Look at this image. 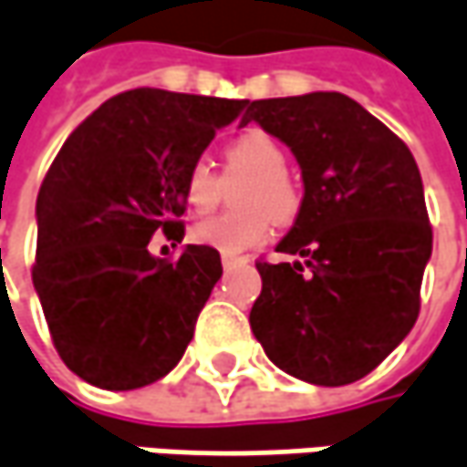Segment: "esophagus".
<instances>
[{"label": "esophagus", "instance_id": "34e87169", "mask_svg": "<svg viewBox=\"0 0 467 467\" xmlns=\"http://www.w3.org/2000/svg\"><path fill=\"white\" fill-rule=\"evenodd\" d=\"M221 263H223V268L228 270V268H234L236 263H244V257H236V254H223Z\"/></svg>", "mask_w": 467, "mask_h": 467}]
</instances>
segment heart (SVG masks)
<instances>
[{
  "label": "heart",
  "mask_w": 467,
  "mask_h": 467,
  "mask_svg": "<svg viewBox=\"0 0 467 467\" xmlns=\"http://www.w3.org/2000/svg\"><path fill=\"white\" fill-rule=\"evenodd\" d=\"M225 175H244L236 192V213H223L210 221L192 225V244L210 246L223 254H242L246 249L265 244L273 221L292 223L302 210V192L286 171L289 154L278 139L260 129L234 136L225 150ZM221 178L197 160L183 175V202L192 213H210L221 202Z\"/></svg>",
  "instance_id": "obj_1"
}]
</instances>
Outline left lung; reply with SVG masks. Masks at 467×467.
I'll list each match as a JSON object with an SVG mask.
<instances>
[{"instance_id":"left-lung-1","label":"left lung","mask_w":467,"mask_h":467,"mask_svg":"<svg viewBox=\"0 0 467 467\" xmlns=\"http://www.w3.org/2000/svg\"><path fill=\"white\" fill-rule=\"evenodd\" d=\"M292 147L305 197L278 252L257 260L249 326L265 355L317 386L360 381L408 337L431 257L423 181L408 144L338 91L249 102L244 123Z\"/></svg>"}]
</instances>
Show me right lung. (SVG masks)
Instances as JSON below:
<instances>
[{"mask_svg":"<svg viewBox=\"0 0 467 467\" xmlns=\"http://www.w3.org/2000/svg\"><path fill=\"white\" fill-rule=\"evenodd\" d=\"M246 105L130 88L65 139L36 199L31 275L55 349L83 381L139 389L183 358L221 254L189 244L162 260L147 246L157 231L183 239V175Z\"/></svg>","mask_w":467,"mask_h":467,"instance_id":"1","label":"right lung"}]
</instances>
